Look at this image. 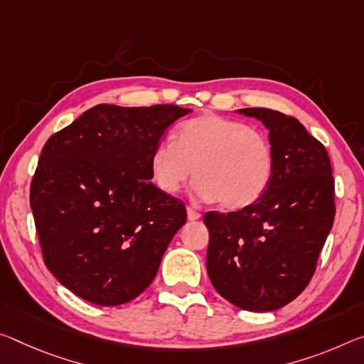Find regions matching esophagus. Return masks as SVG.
<instances>
[{
  "label": "esophagus",
  "instance_id": "esophagus-1",
  "mask_svg": "<svg viewBox=\"0 0 364 364\" xmlns=\"http://www.w3.org/2000/svg\"><path fill=\"white\" fill-rule=\"evenodd\" d=\"M188 218H189V220H191V222L199 220V218H200V212L194 210L193 207H188Z\"/></svg>",
  "mask_w": 364,
  "mask_h": 364
}]
</instances>
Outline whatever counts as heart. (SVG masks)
I'll list each match as a JSON object with an SVG mask.
<instances>
[{
    "label": "heart",
    "mask_w": 364,
    "mask_h": 364,
    "mask_svg": "<svg viewBox=\"0 0 364 364\" xmlns=\"http://www.w3.org/2000/svg\"><path fill=\"white\" fill-rule=\"evenodd\" d=\"M193 170L199 198L240 210L255 204L267 189L274 152L261 131L243 121L204 113L184 121L175 142H160L151 155L152 178L166 194L180 191Z\"/></svg>",
    "instance_id": "1"
}]
</instances>
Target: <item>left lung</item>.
<instances>
[{
  "label": "left lung",
  "mask_w": 364,
  "mask_h": 364,
  "mask_svg": "<svg viewBox=\"0 0 364 364\" xmlns=\"http://www.w3.org/2000/svg\"><path fill=\"white\" fill-rule=\"evenodd\" d=\"M269 129L274 171L265 193L236 212H207V274L235 306L274 311L313 279L336 217L326 147L296 118L269 108L238 109Z\"/></svg>",
  "instance_id": "left-lung-1"
}]
</instances>
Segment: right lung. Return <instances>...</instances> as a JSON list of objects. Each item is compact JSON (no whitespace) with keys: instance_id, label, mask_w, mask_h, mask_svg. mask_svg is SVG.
I'll list each match as a JSON object with an SVG mask.
<instances>
[{"instance_id":"right-lung-1","label":"right lung","mask_w":364,"mask_h":364,"mask_svg":"<svg viewBox=\"0 0 364 364\" xmlns=\"http://www.w3.org/2000/svg\"><path fill=\"white\" fill-rule=\"evenodd\" d=\"M189 112L102 103L45 142L31 207L43 262L74 295L118 306L152 284L186 207L151 181V155Z\"/></svg>"}]
</instances>
